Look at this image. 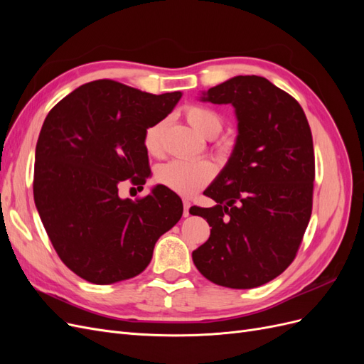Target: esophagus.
Masks as SVG:
<instances>
[{
  "label": "esophagus",
  "mask_w": 364,
  "mask_h": 364,
  "mask_svg": "<svg viewBox=\"0 0 364 364\" xmlns=\"http://www.w3.org/2000/svg\"><path fill=\"white\" fill-rule=\"evenodd\" d=\"M190 206H191V203L188 200H183V217L190 215Z\"/></svg>",
  "instance_id": "1"
}]
</instances>
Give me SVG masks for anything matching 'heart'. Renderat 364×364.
I'll return each mask as SVG.
<instances>
[{
    "label": "heart",
    "instance_id": "obj_1",
    "mask_svg": "<svg viewBox=\"0 0 364 364\" xmlns=\"http://www.w3.org/2000/svg\"><path fill=\"white\" fill-rule=\"evenodd\" d=\"M185 118L203 138H215L223 127V119L215 111L205 106L185 109ZM165 119L153 123L144 134V147L150 155H161ZM214 165L206 159H174L161 165L156 179L167 188L182 196H193L214 178Z\"/></svg>",
    "mask_w": 364,
    "mask_h": 364
}]
</instances>
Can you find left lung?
Masks as SVG:
<instances>
[{
	"label": "left lung",
	"mask_w": 364,
	"mask_h": 364,
	"mask_svg": "<svg viewBox=\"0 0 364 364\" xmlns=\"http://www.w3.org/2000/svg\"><path fill=\"white\" fill-rule=\"evenodd\" d=\"M200 100L232 105L238 135L203 193L215 205L194 208L213 229L193 261L222 287H259L290 266L310 222L311 130L301 105L259 75H235L203 91Z\"/></svg>",
	"instance_id": "left-lung-1"
}]
</instances>
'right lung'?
<instances>
[{"label":"right lung","mask_w":364,"mask_h":364,"mask_svg":"<svg viewBox=\"0 0 364 364\" xmlns=\"http://www.w3.org/2000/svg\"><path fill=\"white\" fill-rule=\"evenodd\" d=\"M181 97L103 79L77 87L43 121L35 203L59 258L80 278L105 285L136 277L158 238L181 220L182 200L164 185L136 202L118 196L126 179L146 183V130Z\"/></svg>","instance_id":"add662e5"}]
</instances>
